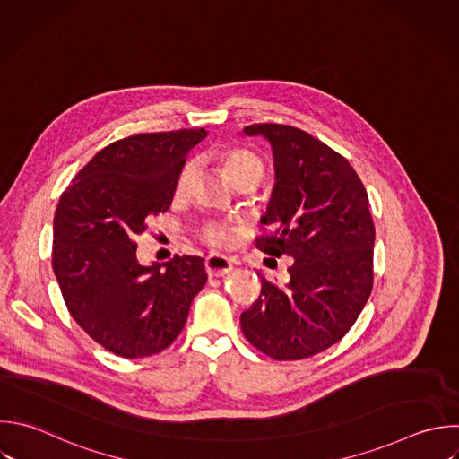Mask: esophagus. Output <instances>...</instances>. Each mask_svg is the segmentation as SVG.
Masks as SVG:
<instances>
[{
  "instance_id": "34e87169",
  "label": "esophagus",
  "mask_w": 459,
  "mask_h": 459,
  "mask_svg": "<svg viewBox=\"0 0 459 459\" xmlns=\"http://www.w3.org/2000/svg\"><path fill=\"white\" fill-rule=\"evenodd\" d=\"M206 273L210 278H219V276H226L233 271V264L228 256L222 255H210L204 262Z\"/></svg>"
}]
</instances>
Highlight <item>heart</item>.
I'll list each match as a JSON object with an SVG mask.
<instances>
[{"label": "heart", "instance_id": "1", "mask_svg": "<svg viewBox=\"0 0 459 459\" xmlns=\"http://www.w3.org/2000/svg\"><path fill=\"white\" fill-rule=\"evenodd\" d=\"M221 163L226 169L228 176L231 178V181L235 185L246 181V179H255L260 181L264 172H265V165L264 160L247 149H228L221 154ZM195 174V163H186L181 167L178 178H176V185H174V192L178 197L185 195L190 188L192 178ZM204 240L215 247H228L233 242V233L221 224H213L210 228H206L204 231Z\"/></svg>", "mask_w": 459, "mask_h": 459}]
</instances>
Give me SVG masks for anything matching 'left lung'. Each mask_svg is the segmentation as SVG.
Returning <instances> with one entry per match:
<instances>
[{
    "label": "left lung",
    "mask_w": 459,
    "mask_h": 459,
    "mask_svg": "<svg viewBox=\"0 0 459 459\" xmlns=\"http://www.w3.org/2000/svg\"><path fill=\"white\" fill-rule=\"evenodd\" d=\"M264 136L274 160V188L256 238L271 256L294 258L283 285L264 274L262 292L242 312L246 339L276 360L312 357L351 328L373 285L375 226L368 194L341 154L281 124L244 127Z\"/></svg>",
    "instance_id": "left-lung-1"
}]
</instances>
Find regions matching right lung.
<instances>
[{"mask_svg":"<svg viewBox=\"0 0 459 459\" xmlns=\"http://www.w3.org/2000/svg\"><path fill=\"white\" fill-rule=\"evenodd\" d=\"M204 129L118 140L74 178L54 217L52 265L72 317L126 359L163 351L181 333L208 276L201 256L142 265L134 238L167 212L188 152Z\"/></svg>","mask_w":459,"mask_h":459,"instance_id":"right-lung-1","label":"right lung"}]
</instances>
